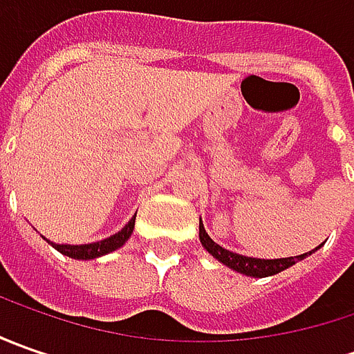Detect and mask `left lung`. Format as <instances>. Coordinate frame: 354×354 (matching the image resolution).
Returning <instances> with one entry per match:
<instances>
[{
    "label": "left lung",
    "instance_id": "1",
    "mask_svg": "<svg viewBox=\"0 0 354 354\" xmlns=\"http://www.w3.org/2000/svg\"><path fill=\"white\" fill-rule=\"evenodd\" d=\"M198 238H201V244L207 248V250L211 252L212 256L218 260V262H223L228 268H232V270H236L240 274H246V276H254V278H266V276H274V274H278L281 270H286V268H290L295 262H299V260H304L306 256H309L311 252H306V254H301V256H290V258H279V260H260V258H248V256H240L236 252H230L225 250L223 246H218L214 240H212L209 234H207V230H205V226L203 223L198 225Z\"/></svg>",
    "mask_w": 354,
    "mask_h": 354
}]
</instances>
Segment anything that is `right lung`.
<instances>
[{
  "label": "right lung",
  "mask_w": 354,
  "mask_h": 354,
  "mask_svg": "<svg viewBox=\"0 0 354 354\" xmlns=\"http://www.w3.org/2000/svg\"><path fill=\"white\" fill-rule=\"evenodd\" d=\"M133 225H136V216H133L118 234L106 238V240L94 242V244H80V246L57 244L55 248L61 252V254H64V256H68V258H75V260H92V258H98V256H104V254H108V252H114L116 248H120V246L131 236Z\"/></svg>",
  "instance_id": "1"
}]
</instances>
